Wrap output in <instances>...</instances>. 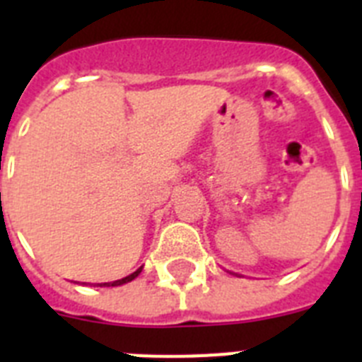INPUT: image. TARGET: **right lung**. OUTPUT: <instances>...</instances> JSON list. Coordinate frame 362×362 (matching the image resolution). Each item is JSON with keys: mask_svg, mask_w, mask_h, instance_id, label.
I'll return each mask as SVG.
<instances>
[{"mask_svg": "<svg viewBox=\"0 0 362 362\" xmlns=\"http://www.w3.org/2000/svg\"><path fill=\"white\" fill-rule=\"evenodd\" d=\"M141 271H143V267H139V269L135 271V273L128 274V276H124V278H120V280H115V282H104V284H98V286H104V287H110V286H111V287H113V286H122V284H128V282H132L134 278H137Z\"/></svg>", "mask_w": 362, "mask_h": 362, "instance_id": "right-lung-1", "label": "right lung"}]
</instances>
